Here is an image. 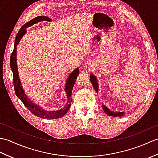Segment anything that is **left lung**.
<instances>
[{"mask_svg":"<svg viewBox=\"0 0 158 158\" xmlns=\"http://www.w3.org/2000/svg\"><path fill=\"white\" fill-rule=\"evenodd\" d=\"M89 78H90V81H91V83H92L93 87H94V88L96 92H98V82H97V79L96 78V77L94 75H93L92 74H91V75L89 76ZM102 108H103L104 111L105 112V113H106L107 115H109V116L122 117V116H123L124 115V113L123 112L115 113V112H113V111H111V110H110L105 105H102Z\"/></svg>","mask_w":158,"mask_h":158,"instance_id":"obj_1","label":"left lung"}]
</instances>
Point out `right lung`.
<instances>
[{"mask_svg":"<svg viewBox=\"0 0 158 158\" xmlns=\"http://www.w3.org/2000/svg\"><path fill=\"white\" fill-rule=\"evenodd\" d=\"M41 21H51L50 18L48 17L41 15L38 16L36 18L31 19V21L26 23L22 27L20 28L19 31L18 32L16 35L15 44H14V48H13V51L11 55V58H10V66H11V69L13 72V85H14V90L15 92L16 96L21 100V101L23 102L28 110L31 111L32 114L35 115L39 117L40 118L42 119H58L60 117H62L70 109V105H71V94L73 91V88L74 85H75L77 75L79 74V68H77L70 73V75L69 76L67 81L66 82L65 85V92L67 94V103L66 105L63 107L62 109L58 110H53V111H49V110H45L43 109L42 107L39 106L38 105H35L34 102H32L31 99L28 98L26 96V94L22 87L21 81L19 78L18 75V66H17L16 62V52H17V45L20 41V40L22 38V36L26 34V28L30 27V26H32L35 23L41 22Z\"/></svg>","mask_w":158,"mask_h":158,"instance_id":"1","label":"right lung"}]
</instances>
